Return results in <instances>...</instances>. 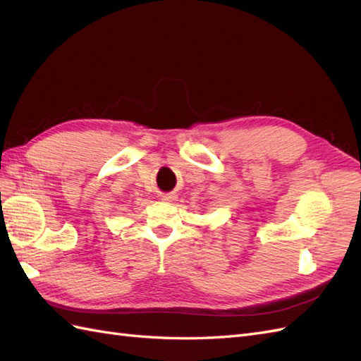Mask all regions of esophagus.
<instances>
[{
    "label": "esophagus",
    "mask_w": 361,
    "mask_h": 361,
    "mask_svg": "<svg viewBox=\"0 0 361 361\" xmlns=\"http://www.w3.org/2000/svg\"><path fill=\"white\" fill-rule=\"evenodd\" d=\"M162 200L164 202H173V200H176V196H173V194H164V196H162Z\"/></svg>",
    "instance_id": "34e87169"
}]
</instances>
